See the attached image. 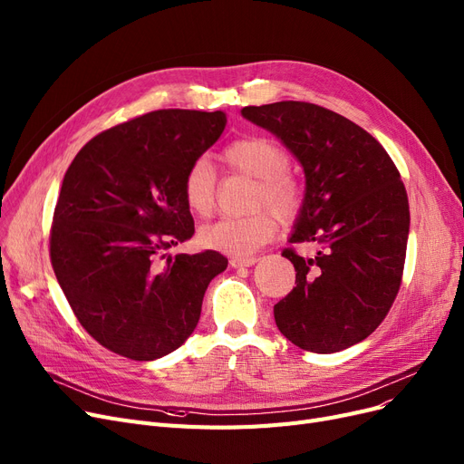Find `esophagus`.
<instances>
[{"label":"esophagus","mask_w":464,"mask_h":464,"mask_svg":"<svg viewBox=\"0 0 464 464\" xmlns=\"http://www.w3.org/2000/svg\"><path fill=\"white\" fill-rule=\"evenodd\" d=\"M256 257H233L231 261H229V266L233 267V269H240V267H252L254 264H256Z\"/></svg>","instance_id":"34e87169"}]
</instances>
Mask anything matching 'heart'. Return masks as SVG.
Masks as SVG:
<instances>
[{
	"mask_svg": "<svg viewBox=\"0 0 464 464\" xmlns=\"http://www.w3.org/2000/svg\"><path fill=\"white\" fill-rule=\"evenodd\" d=\"M226 163L257 179L254 207H269L243 218H219L200 227L198 243L229 256H250L267 245L276 233V216L290 219L299 212L304 191L288 172L290 157L278 142L266 136H246L224 151ZM182 193L188 208L205 218L216 203V170L207 157H198L186 170Z\"/></svg>",
	"mask_w": 464,
	"mask_h": 464,
	"instance_id": "obj_1",
	"label": "heart"
}]
</instances>
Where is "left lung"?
I'll list each match as a JSON object with an SVG mask.
<instances>
[{
    "label": "left lung",
    "instance_id": "obj_1",
    "mask_svg": "<svg viewBox=\"0 0 464 464\" xmlns=\"http://www.w3.org/2000/svg\"><path fill=\"white\" fill-rule=\"evenodd\" d=\"M275 134L305 174L290 243H314L295 269L294 290L275 305L280 334L299 349L330 354L366 339L387 316L404 271L408 193L392 159L347 117L309 102L240 110Z\"/></svg>",
    "mask_w": 464,
    "mask_h": 464
}]
</instances>
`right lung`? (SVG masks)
<instances>
[{
    "instance_id": "1",
    "label": "right lung",
    "mask_w": 464,
    "mask_h": 464,
    "mask_svg": "<svg viewBox=\"0 0 464 464\" xmlns=\"http://www.w3.org/2000/svg\"><path fill=\"white\" fill-rule=\"evenodd\" d=\"M226 123L224 111L140 115L94 136L64 174L51 264L82 326L121 356L155 360L184 345L227 267L214 250L163 254L195 233L182 182Z\"/></svg>"
}]
</instances>
